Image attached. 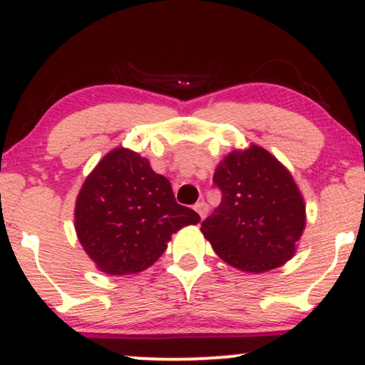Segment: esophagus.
Returning a JSON list of instances; mask_svg holds the SVG:
<instances>
[{
	"label": "esophagus",
	"instance_id": "obj_1",
	"mask_svg": "<svg viewBox=\"0 0 365 365\" xmlns=\"http://www.w3.org/2000/svg\"><path fill=\"white\" fill-rule=\"evenodd\" d=\"M194 209H196V212L199 214V216H201V219H204L207 216V212H209V206L206 202H197L196 206H194Z\"/></svg>",
	"mask_w": 365,
	"mask_h": 365
}]
</instances>
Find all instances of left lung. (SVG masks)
Instances as JSON below:
<instances>
[{
  "label": "left lung",
  "instance_id": "1",
  "mask_svg": "<svg viewBox=\"0 0 365 365\" xmlns=\"http://www.w3.org/2000/svg\"><path fill=\"white\" fill-rule=\"evenodd\" d=\"M222 201L201 232L229 266L261 274L292 259L306 229V202L289 169L267 149L249 144L217 164Z\"/></svg>",
  "mask_w": 365,
  "mask_h": 365
}]
</instances>
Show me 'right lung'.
<instances>
[{
	"label": "right lung",
	"mask_w": 365,
	"mask_h": 365,
	"mask_svg": "<svg viewBox=\"0 0 365 365\" xmlns=\"http://www.w3.org/2000/svg\"><path fill=\"white\" fill-rule=\"evenodd\" d=\"M201 221L179 206L171 182L141 154L114 148L84 179L74 206V229L98 271L138 274L166 251L171 236Z\"/></svg>",
	"instance_id": "1"
}]
</instances>
